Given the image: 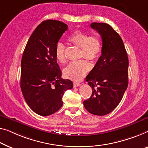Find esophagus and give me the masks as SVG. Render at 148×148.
I'll use <instances>...</instances> for the list:
<instances>
[{
  "label": "esophagus",
  "instance_id": "esophagus-1",
  "mask_svg": "<svg viewBox=\"0 0 148 148\" xmlns=\"http://www.w3.org/2000/svg\"><path fill=\"white\" fill-rule=\"evenodd\" d=\"M80 86V83L79 82H74V87H78Z\"/></svg>",
  "mask_w": 148,
  "mask_h": 148
}]
</instances>
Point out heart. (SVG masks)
Listing matches in <instances>:
<instances>
[{"instance_id": "b5f03b06", "label": "heart", "mask_w": 148, "mask_h": 148, "mask_svg": "<svg viewBox=\"0 0 148 148\" xmlns=\"http://www.w3.org/2000/svg\"><path fill=\"white\" fill-rule=\"evenodd\" d=\"M68 41L80 48V57L94 61L100 56L102 42L100 38L96 35L88 36L86 32L77 30L68 37ZM55 56L59 62H65V46L60 42L55 47ZM90 68V64L84 60L72 62L64 68L63 74L66 78L70 80H80L88 73Z\"/></svg>"}]
</instances>
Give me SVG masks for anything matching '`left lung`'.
Masks as SVG:
<instances>
[{
    "label": "left lung",
    "instance_id": "1",
    "mask_svg": "<svg viewBox=\"0 0 148 148\" xmlns=\"http://www.w3.org/2000/svg\"><path fill=\"white\" fill-rule=\"evenodd\" d=\"M92 28L102 36V54L86 78L92 88L91 97L84 101L90 113L104 116L122 100L128 85V58L120 35L106 23H93Z\"/></svg>",
    "mask_w": 148,
    "mask_h": 148
}]
</instances>
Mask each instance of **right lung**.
<instances>
[{
	"label": "right lung",
	"instance_id": "obj_1",
	"mask_svg": "<svg viewBox=\"0 0 148 148\" xmlns=\"http://www.w3.org/2000/svg\"><path fill=\"white\" fill-rule=\"evenodd\" d=\"M68 25L54 20L43 21L30 36L21 60V88L32 111L47 116L62 106L64 92L73 88L71 80L61 78L55 47Z\"/></svg>",
	"mask_w": 148,
	"mask_h": 148
}]
</instances>
